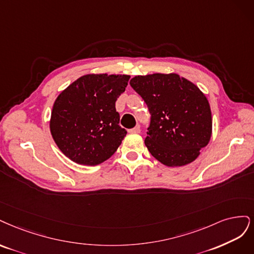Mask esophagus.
Here are the masks:
<instances>
[{
  "mask_svg": "<svg viewBox=\"0 0 254 254\" xmlns=\"http://www.w3.org/2000/svg\"><path fill=\"white\" fill-rule=\"evenodd\" d=\"M128 133H134V134L140 133V127H139V126H136V127H133V128H129V129H128Z\"/></svg>",
  "mask_w": 254,
  "mask_h": 254,
  "instance_id": "esophagus-1",
  "label": "esophagus"
}]
</instances>
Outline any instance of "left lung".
Returning a JSON list of instances; mask_svg holds the SVG:
<instances>
[{"label":"left lung","instance_id":"1","mask_svg":"<svg viewBox=\"0 0 254 254\" xmlns=\"http://www.w3.org/2000/svg\"><path fill=\"white\" fill-rule=\"evenodd\" d=\"M151 114L144 143L168 167L188 165L211 138L210 105L200 89L177 73L136 76L129 81Z\"/></svg>","mask_w":254,"mask_h":254}]
</instances>
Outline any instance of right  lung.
Wrapping results in <instances>:
<instances>
[{"mask_svg":"<svg viewBox=\"0 0 254 254\" xmlns=\"http://www.w3.org/2000/svg\"><path fill=\"white\" fill-rule=\"evenodd\" d=\"M128 80L127 75H85L58 96L50 127L65 156L79 165L96 166L117 151L127 130L119 126L115 103Z\"/></svg>","mask_w":254,"mask_h":254,"instance_id":"1","label":"right lung"}]
</instances>
